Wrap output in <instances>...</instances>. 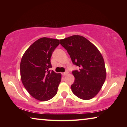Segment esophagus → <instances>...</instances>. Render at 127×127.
<instances>
[{"instance_id": "obj_1", "label": "esophagus", "mask_w": 127, "mask_h": 127, "mask_svg": "<svg viewBox=\"0 0 127 127\" xmlns=\"http://www.w3.org/2000/svg\"><path fill=\"white\" fill-rule=\"evenodd\" d=\"M67 73H68V72H66L62 73V75H63V76H65V75H66V74H67Z\"/></svg>"}]
</instances>
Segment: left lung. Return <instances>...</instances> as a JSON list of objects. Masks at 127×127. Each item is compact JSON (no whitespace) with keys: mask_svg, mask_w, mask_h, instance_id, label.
<instances>
[{"mask_svg":"<svg viewBox=\"0 0 127 127\" xmlns=\"http://www.w3.org/2000/svg\"><path fill=\"white\" fill-rule=\"evenodd\" d=\"M73 64L79 67L72 72L74 81L71 89L83 100L93 98L101 89L106 77L103 57L93 43L82 36L73 35L60 40Z\"/></svg>","mask_w":127,"mask_h":127,"instance_id":"obj_1","label":"left lung"}]
</instances>
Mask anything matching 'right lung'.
<instances>
[{
    "label": "right lung",
    "instance_id": "obj_1",
    "mask_svg": "<svg viewBox=\"0 0 127 127\" xmlns=\"http://www.w3.org/2000/svg\"><path fill=\"white\" fill-rule=\"evenodd\" d=\"M58 39L41 37L26 50L20 63L21 79L31 96L46 101L57 94L61 80V74L53 70L50 58L60 44Z\"/></svg>",
    "mask_w": 127,
    "mask_h": 127
}]
</instances>
